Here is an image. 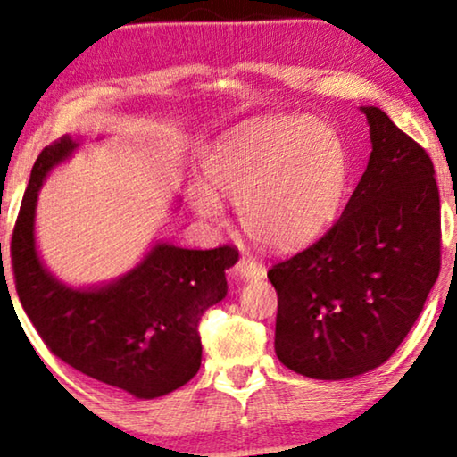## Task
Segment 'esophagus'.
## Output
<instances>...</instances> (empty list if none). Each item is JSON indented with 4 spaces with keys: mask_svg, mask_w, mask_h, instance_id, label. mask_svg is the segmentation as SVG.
<instances>
[{
    "mask_svg": "<svg viewBox=\"0 0 457 457\" xmlns=\"http://www.w3.org/2000/svg\"><path fill=\"white\" fill-rule=\"evenodd\" d=\"M237 273L245 279H259L265 276V265L262 262H257L255 257L243 255L237 262Z\"/></svg>",
    "mask_w": 457,
    "mask_h": 457,
    "instance_id": "obj_1",
    "label": "esophagus"
}]
</instances>
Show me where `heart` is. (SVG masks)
Returning a JSON list of instances; mask_svg holds the SVG:
<instances>
[{"label":"heart","instance_id":"obj_1","mask_svg":"<svg viewBox=\"0 0 457 457\" xmlns=\"http://www.w3.org/2000/svg\"><path fill=\"white\" fill-rule=\"evenodd\" d=\"M208 184L237 202L243 228L270 249H294L317 238L341 210L349 161L341 137L311 116H273L238 126L204 165ZM212 189L195 186L192 204L219 220Z\"/></svg>","mask_w":457,"mask_h":457}]
</instances>
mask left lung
<instances>
[{
    "label": "left lung",
    "mask_w": 457,
    "mask_h": 457,
    "mask_svg": "<svg viewBox=\"0 0 457 457\" xmlns=\"http://www.w3.org/2000/svg\"><path fill=\"white\" fill-rule=\"evenodd\" d=\"M361 112L371 155L339 220L268 271L278 292V360L314 380L382 366L415 325L441 268L431 157L380 108Z\"/></svg>",
    "instance_id": "obj_1"
}]
</instances>
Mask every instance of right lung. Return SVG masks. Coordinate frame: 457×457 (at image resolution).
<instances>
[{
  "mask_svg": "<svg viewBox=\"0 0 457 457\" xmlns=\"http://www.w3.org/2000/svg\"><path fill=\"white\" fill-rule=\"evenodd\" d=\"M75 146L62 137L32 167L10 245L18 298L45 345L67 366L137 398L170 395L198 374L200 319L227 296L224 270L238 251L157 243L114 284L73 290L57 282L38 259L34 210L42 179Z\"/></svg>",
  "mask_w": 457,
  "mask_h": 457,
  "instance_id": "obj_1",
  "label": "right lung"
}]
</instances>
